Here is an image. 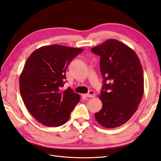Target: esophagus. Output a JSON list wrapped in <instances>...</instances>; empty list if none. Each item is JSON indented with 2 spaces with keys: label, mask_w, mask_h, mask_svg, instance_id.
I'll list each match as a JSON object with an SVG mask.
<instances>
[{
  "label": "esophagus",
  "mask_w": 161,
  "mask_h": 161,
  "mask_svg": "<svg viewBox=\"0 0 161 161\" xmlns=\"http://www.w3.org/2000/svg\"><path fill=\"white\" fill-rule=\"evenodd\" d=\"M86 96L87 97H90V98H94L95 97V91H88V92L87 94H86Z\"/></svg>",
  "instance_id": "obj_1"
}]
</instances>
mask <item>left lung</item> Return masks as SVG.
<instances>
[{"instance_id": "1", "label": "left lung", "mask_w": 161, "mask_h": 161, "mask_svg": "<svg viewBox=\"0 0 161 161\" xmlns=\"http://www.w3.org/2000/svg\"><path fill=\"white\" fill-rule=\"evenodd\" d=\"M91 51L101 57L103 79L99 95L103 108L95 114V119L108 129L120 126L135 113L143 95L141 61L133 50L115 39L107 40Z\"/></svg>"}]
</instances>
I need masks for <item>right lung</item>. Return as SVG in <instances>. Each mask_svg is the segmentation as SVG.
Segmentation results:
<instances>
[{
	"mask_svg": "<svg viewBox=\"0 0 161 161\" xmlns=\"http://www.w3.org/2000/svg\"><path fill=\"white\" fill-rule=\"evenodd\" d=\"M82 48L53 45L33 52L20 75V92L31 115L42 125L57 127L67 121L80 101L70 87L62 90L66 70Z\"/></svg>",
	"mask_w": 161,
	"mask_h": 161,
	"instance_id": "1",
	"label": "right lung"
}]
</instances>
